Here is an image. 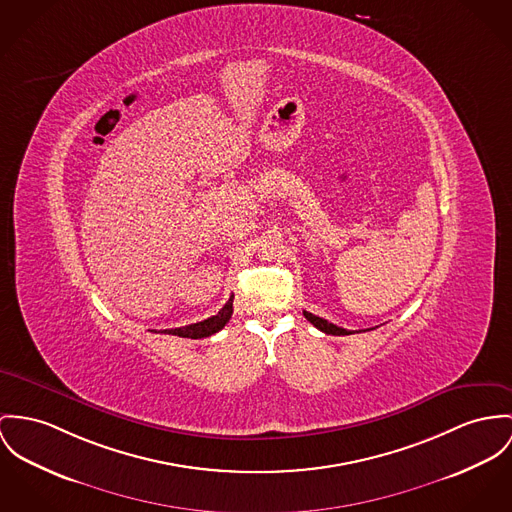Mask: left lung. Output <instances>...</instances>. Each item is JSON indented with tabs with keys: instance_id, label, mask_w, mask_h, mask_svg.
Returning <instances> with one entry per match:
<instances>
[{
	"instance_id": "8db88e82",
	"label": "left lung",
	"mask_w": 512,
	"mask_h": 512,
	"mask_svg": "<svg viewBox=\"0 0 512 512\" xmlns=\"http://www.w3.org/2000/svg\"><path fill=\"white\" fill-rule=\"evenodd\" d=\"M306 315V319L317 327L319 331H323V333H327V335H351L353 331H347V329H343V327H337V325H333V323H329L327 319H323V317H317V315L310 314V312H304Z\"/></svg>"
}]
</instances>
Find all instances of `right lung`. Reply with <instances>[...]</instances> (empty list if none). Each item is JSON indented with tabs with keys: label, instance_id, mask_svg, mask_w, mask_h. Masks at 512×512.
<instances>
[{
	"label": "right lung",
	"instance_id": "right-lung-1",
	"mask_svg": "<svg viewBox=\"0 0 512 512\" xmlns=\"http://www.w3.org/2000/svg\"><path fill=\"white\" fill-rule=\"evenodd\" d=\"M234 314V296H230V300L226 302V306L212 317L204 319V321H198V323H191V325H185V327H175V329H161L156 331L152 329L154 333H165V335H177V337H185V339H202V337H210L214 333H218Z\"/></svg>",
	"mask_w": 512,
	"mask_h": 512
}]
</instances>
